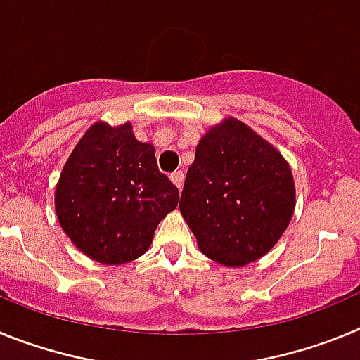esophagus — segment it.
<instances>
[{"mask_svg": "<svg viewBox=\"0 0 360 360\" xmlns=\"http://www.w3.org/2000/svg\"><path fill=\"white\" fill-rule=\"evenodd\" d=\"M171 182H173L174 186L178 187V189H182V186H184V173H182V171H174V173L171 174Z\"/></svg>", "mask_w": 360, "mask_h": 360, "instance_id": "obj_1", "label": "esophagus"}]
</instances>
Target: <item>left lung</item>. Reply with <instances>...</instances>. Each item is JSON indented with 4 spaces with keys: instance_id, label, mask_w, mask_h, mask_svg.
Returning <instances> with one entry per match:
<instances>
[{
    "instance_id": "1",
    "label": "left lung",
    "mask_w": 360,
    "mask_h": 360,
    "mask_svg": "<svg viewBox=\"0 0 360 360\" xmlns=\"http://www.w3.org/2000/svg\"><path fill=\"white\" fill-rule=\"evenodd\" d=\"M294 178L281 153L238 119H225L196 146L180 212L205 256L243 266L265 256L290 224Z\"/></svg>"
}]
</instances>
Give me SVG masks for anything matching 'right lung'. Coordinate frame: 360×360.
<instances>
[{
    "instance_id": "right-lung-1",
    "label": "right lung",
    "mask_w": 360,
    "mask_h": 360,
    "mask_svg": "<svg viewBox=\"0 0 360 360\" xmlns=\"http://www.w3.org/2000/svg\"><path fill=\"white\" fill-rule=\"evenodd\" d=\"M178 198L176 186L158 171L155 148L136 141L131 124L95 122L63 167L56 212L82 254L122 265L149 249Z\"/></svg>"
}]
</instances>
